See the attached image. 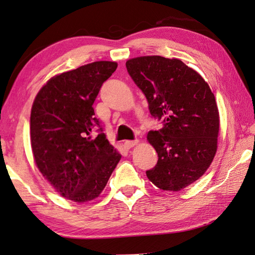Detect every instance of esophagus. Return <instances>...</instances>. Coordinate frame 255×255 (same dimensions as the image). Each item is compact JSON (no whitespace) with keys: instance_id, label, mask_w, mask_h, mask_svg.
Instances as JSON below:
<instances>
[{"instance_id":"34e87169","label":"esophagus","mask_w":255,"mask_h":255,"mask_svg":"<svg viewBox=\"0 0 255 255\" xmlns=\"http://www.w3.org/2000/svg\"><path fill=\"white\" fill-rule=\"evenodd\" d=\"M137 143H138V140H127L125 142V146L127 149H130V148H133V146Z\"/></svg>"}]
</instances>
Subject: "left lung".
Instances as JSON below:
<instances>
[{"instance_id": "8db88e82", "label": "left lung", "mask_w": 255, "mask_h": 255, "mask_svg": "<svg viewBox=\"0 0 255 255\" xmlns=\"http://www.w3.org/2000/svg\"><path fill=\"white\" fill-rule=\"evenodd\" d=\"M126 66L151 116L163 125L146 137L158 155L146 176L159 189L179 191L204 174L217 151L215 96L202 76L180 59L142 56Z\"/></svg>"}]
</instances>
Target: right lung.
<instances>
[{"instance_id": "right-lung-1", "label": "right lung", "mask_w": 255, "mask_h": 255, "mask_svg": "<svg viewBox=\"0 0 255 255\" xmlns=\"http://www.w3.org/2000/svg\"><path fill=\"white\" fill-rule=\"evenodd\" d=\"M117 66L95 61L54 76L32 107L30 144L36 165L59 195L74 202L99 197L121 158L92 107ZM95 130L96 137L91 136Z\"/></svg>"}]
</instances>
